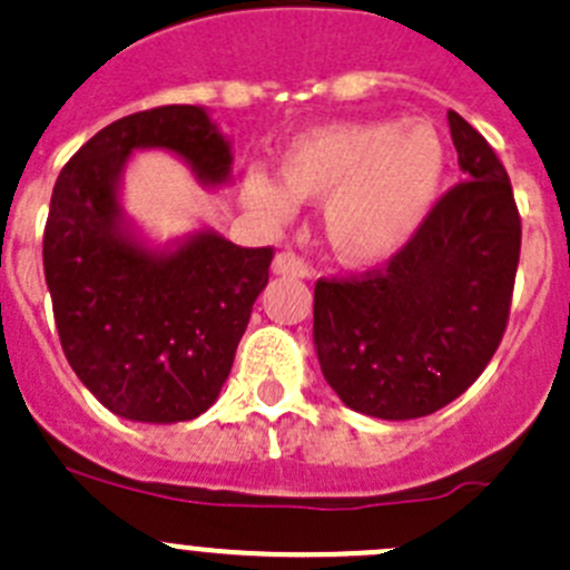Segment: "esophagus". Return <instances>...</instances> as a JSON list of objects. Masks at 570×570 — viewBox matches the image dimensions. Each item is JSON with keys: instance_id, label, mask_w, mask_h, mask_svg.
I'll return each instance as SVG.
<instances>
[{"instance_id": "esophagus-1", "label": "esophagus", "mask_w": 570, "mask_h": 570, "mask_svg": "<svg viewBox=\"0 0 570 570\" xmlns=\"http://www.w3.org/2000/svg\"><path fill=\"white\" fill-rule=\"evenodd\" d=\"M274 274H283V277H309V266L296 252L287 249L274 257Z\"/></svg>"}]
</instances>
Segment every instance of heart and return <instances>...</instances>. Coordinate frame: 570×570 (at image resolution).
<instances>
[{
	"label": "heart",
	"instance_id": "obj_1",
	"mask_svg": "<svg viewBox=\"0 0 570 570\" xmlns=\"http://www.w3.org/2000/svg\"><path fill=\"white\" fill-rule=\"evenodd\" d=\"M443 163L441 135L426 121L326 124L285 146L283 188L255 171L246 199L274 216L293 213V199L326 202L332 249L354 266H374L415 233L441 188Z\"/></svg>",
	"mask_w": 570,
	"mask_h": 570
}]
</instances>
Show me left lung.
<instances>
[{
	"label": "left lung",
	"instance_id": "obj_1",
	"mask_svg": "<svg viewBox=\"0 0 570 570\" xmlns=\"http://www.w3.org/2000/svg\"><path fill=\"white\" fill-rule=\"evenodd\" d=\"M463 183L426 210L385 263L321 277L313 337L346 407L385 421L438 413L499 348L521 257V216L493 146L449 110Z\"/></svg>",
	"mask_w": 570,
	"mask_h": 570
}]
</instances>
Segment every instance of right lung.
I'll list each match as a JSON object with an SVG mask.
<instances>
[{
	"instance_id": "right-lung-1",
	"label": "right lung",
	"mask_w": 570,
	"mask_h": 570,
	"mask_svg": "<svg viewBox=\"0 0 570 570\" xmlns=\"http://www.w3.org/2000/svg\"><path fill=\"white\" fill-rule=\"evenodd\" d=\"M163 146L202 183L229 177V146L194 105L107 124L60 171L43 227V274L66 360L82 385L129 421H190L216 402L274 246L244 249L202 233L151 257L121 233L116 183L129 151Z\"/></svg>"
}]
</instances>
